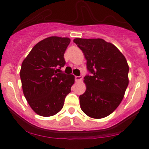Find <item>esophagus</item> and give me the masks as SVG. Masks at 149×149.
I'll list each match as a JSON object with an SVG mask.
<instances>
[{
  "label": "esophagus",
  "mask_w": 149,
  "mask_h": 149,
  "mask_svg": "<svg viewBox=\"0 0 149 149\" xmlns=\"http://www.w3.org/2000/svg\"><path fill=\"white\" fill-rule=\"evenodd\" d=\"M74 79H75L76 81H80L83 79V76H75V77H74Z\"/></svg>",
  "instance_id": "34e87169"
}]
</instances>
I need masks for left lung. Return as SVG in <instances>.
<instances>
[{"label": "left lung", "mask_w": 149, "mask_h": 149, "mask_svg": "<svg viewBox=\"0 0 149 149\" xmlns=\"http://www.w3.org/2000/svg\"><path fill=\"white\" fill-rule=\"evenodd\" d=\"M86 60L85 93L80 104L84 113L94 119L111 114L121 103L128 85L129 67L119 49L101 39H74Z\"/></svg>", "instance_id": "left-lung-1"}]
</instances>
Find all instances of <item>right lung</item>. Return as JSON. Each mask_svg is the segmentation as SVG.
<instances>
[{
	"mask_svg": "<svg viewBox=\"0 0 149 149\" xmlns=\"http://www.w3.org/2000/svg\"><path fill=\"white\" fill-rule=\"evenodd\" d=\"M70 39L57 36L38 42L24 60L20 77L30 107L42 116H51L63 108L74 82L72 74L60 71L65 65L64 54Z\"/></svg>",
	"mask_w": 149,
	"mask_h": 149,
	"instance_id": "1",
	"label": "right lung"
}]
</instances>
